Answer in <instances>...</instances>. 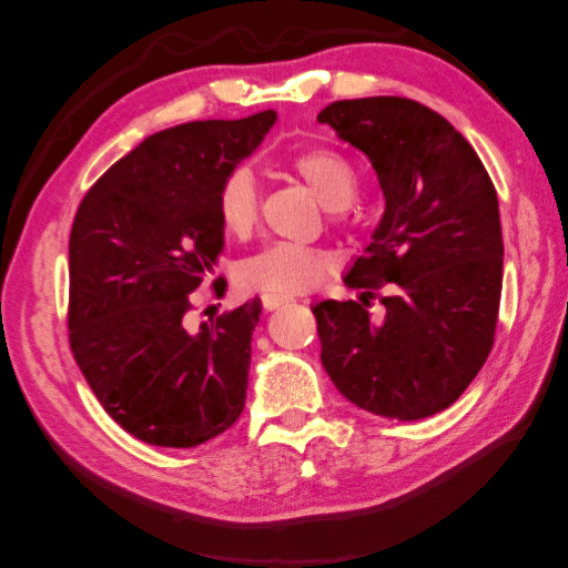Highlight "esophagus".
<instances>
[{
  "instance_id": "1",
  "label": "esophagus",
  "mask_w": 568,
  "mask_h": 568,
  "mask_svg": "<svg viewBox=\"0 0 568 568\" xmlns=\"http://www.w3.org/2000/svg\"><path fill=\"white\" fill-rule=\"evenodd\" d=\"M282 304H286L284 300H274V296H262V306L266 312H272V310H278V306Z\"/></svg>"
}]
</instances>
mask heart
I'll return each instance as SVG.
<instances>
[{"label":"heart","mask_w":568,"mask_h":568,"mask_svg":"<svg viewBox=\"0 0 568 568\" xmlns=\"http://www.w3.org/2000/svg\"><path fill=\"white\" fill-rule=\"evenodd\" d=\"M290 165L296 179L310 185L314 196L327 206L332 226H345L349 221V201L357 191V175L347 158L332 148H310L294 155ZM258 209V185L246 165L223 175L216 191V216L229 236L244 241L254 234ZM332 272V258L320 248L272 244L239 266V284L246 292L292 300L320 290Z\"/></svg>","instance_id":"b5f03b06"}]
</instances>
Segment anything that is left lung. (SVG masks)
<instances>
[{"mask_svg":"<svg viewBox=\"0 0 568 568\" xmlns=\"http://www.w3.org/2000/svg\"><path fill=\"white\" fill-rule=\"evenodd\" d=\"M377 171L385 216L345 284L359 300L314 306L322 365L367 413L420 420L450 407L496 339L504 236L478 153L407 98L337 100L317 115ZM379 298L383 321L368 306Z\"/></svg>","mask_w":568,"mask_h":568,"instance_id":"8db88e82","label":"left lung"}]
</instances>
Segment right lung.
<instances>
[{"mask_svg":"<svg viewBox=\"0 0 568 568\" xmlns=\"http://www.w3.org/2000/svg\"><path fill=\"white\" fill-rule=\"evenodd\" d=\"M276 120H196L161 130L100 175L70 234L68 337L113 420L138 440L193 448L244 410L258 300L189 327L191 294L223 248L216 191ZM223 276L211 290L223 292Z\"/></svg>","mask_w":568,"mask_h":568,"instance_id":"right-lung-1","label":"right lung"}]
</instances>
